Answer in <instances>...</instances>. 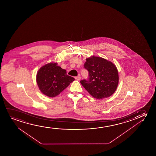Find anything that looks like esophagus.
<instances>
[{
    "label": "esophagus",
    "instance_id": "obj_1",
    "mask_svg": "<svg viewBox=\"0 0 156 156\" xmlns=\"http://www.w3.org/2000/svg\"><path fill=\"white\" fill-rule=\"evenodd\" d=\"M75 79H77V80H80L81 79V77L80 76L75 77Z\"/></svg>",
    "mask_w": 156,
    "mask_h": 156
}]
</instances>
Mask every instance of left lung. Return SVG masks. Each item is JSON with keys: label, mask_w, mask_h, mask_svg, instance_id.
I'll return each instance as SVG.
<instances>
[{"label": "left lung", "mask_w": 156, "mask_h": 156, "mask_svg": "<svg viewBox=\"0 0 156 156\" xmlns=\"http://www.w3.org/2000/svg\"><path fill=\"white\" fill-rule=\"evenodd\" d=\"M88 71V78L80 83L94 98H107L115 93L119 77L115 65L105 58L93 56L86 58L83 66Z\"/></svg>", "instance_id": "1"}]
</instances>
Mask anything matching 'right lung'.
<instances>
[{
  "label": "right lung",
  "mask_w": 156,
  "mask_h": 156,
  "mask_svg": "<svg viewBox=\"0 0 156 156\" xmlns=\"http://www.w3.org/2000/svg\"><path fill=\"white\" fill-rule=\"evenodd\" d=\"M75 78L66 75V70L50 63L42 66L37 74V83L39 90L50 98L57 96L68 86Z\"/></svg>",
  "instance_id": "obj_1"
}]
</instances>
